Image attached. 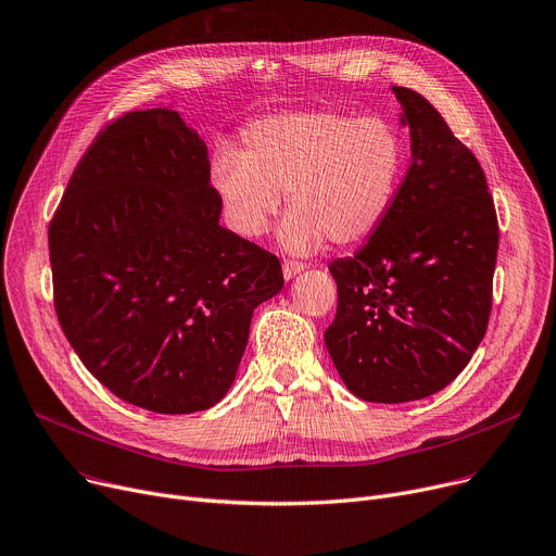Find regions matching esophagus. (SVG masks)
I'll return each instance as SVG.
<instances>
[{
    "instance_id": "34e87169",
    "label": "esophagus",
    "mask_w": 556,
    "mask_h": 556,
    "mask_svg": "<svg viewBox=\"0 0 556 556\" xmlns=\"http://www.w3.org/2000/svg\"><path fill=\"white\" fill-rule=\"evenodd\" d=\"M304 270H306V266L300 264V262H286V264H283V279L290 281V279L298 277L300 273H304Z\"/></svg>"
}]
</instances>
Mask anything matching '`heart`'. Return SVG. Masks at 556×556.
I'll list each match as a JSON object with an SVG mask.
<instances>
[{"label": "heart", "instance_id": "heart-1", "mask_svg": "<svg viewBox=\"0 0 556 556\" xmlns=\"http://www.w3.org/2000/svg\"><path fill=\"white\" fill-rule=\"evenodd\" d=\"M245 152L220 144L210 182L230 228L264 237L288 194L279 243L290 254L317 252L328 239L351 245L389 214L402 180L406 144L382 116L332 109L258 118L243 131Z\"/></svg>", "mask_w": 556, "mask_h": 556}]
</instances>
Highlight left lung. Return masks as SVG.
Segmentation results:
<instances>
[{
  "label": "left lung",
  "instance_id": "obj_1",
  "mask_svg": "<svg viewBox=\"0 0 556 556\" xmlns=\"http://www.w3.org/2000/svg\"><path fill=\"white\" fill-rule=\"evenodd\" d=\"M412 165L355 256L328 266L338 315L324 342L346 389L412 402L445 389L488 330L498 220L476 156L420 93L393 87Z\"/></svg>",
  "mask_w": 556,
  "mask_h": 556
}]
</instances>
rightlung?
<instances>
[{"mask_svg": "<svg viewBox=\"0 0 556 556\" xmlns=\"http://www.w3.org/2000/svg\"><path fill=\"white\" fill-rule=\"evenodd\" d=\"M207 147L178 111H129L73 172L49 228L60 326L140 409L205 412L230 391L279 258L218 224Z\"/></svg>", "mask_w": 556, "mask_h": 556, "instance_id": "right-lung-1", "label": "right lung"}]
</instances>
